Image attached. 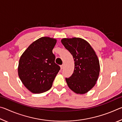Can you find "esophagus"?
<instances>
[{
    "label": "esophagus",
    "instance_id": "1",
    "mask_svg": "<svg viewBox=\"0 0 122 122\" xmlns=\"http://www.w3.org/2000/svg\"><path fill=\"white\" fill-rule=\"evenodd\" d=\"M64 65H61V66H60V67H61V69H63V68H64Z\"/></svg>",
    "mask_w": 122,
    "mask_h": 122
}]
</instances>
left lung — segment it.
Returning <instances> with one entry per match:
<instances>
[{"mask_svg":"<svg viewBox=\"0 0 122 122\" xmlns=\"http://www.w3.org/2000/svg\"><path fill=\"white\" fill-rule=\"evenodd\" d=\"M61 42L75 62L73 74L66 78V82L75 93L86 94L95 85L100 74V63L95 51L87 41L80 38H64Z\"/></svg>","mask_w":122,"mask_h":122,"instance_id":"1","label":"left lung"}]
</instances>
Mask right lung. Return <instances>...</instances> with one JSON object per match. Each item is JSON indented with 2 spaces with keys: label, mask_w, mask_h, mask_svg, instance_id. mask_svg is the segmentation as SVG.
<instances>
[{
  "label": "right lung",
  "mask_w": 122,
  "mask_h": 122,
  "mask_svg": "<svg viewBox=\"0 0 122 122\" xmlns=\"http://www.w3.org/2000/svg\"><path fill=\"white\" fill-rule=\"evenodd\" d=\"M56 43V39L42 37L30 44L20 57L18 75L32 93H42L50 89L60 69L55 63L52 52Z\"/></svg>",
  "instance_id": "right-lung-1"
}]
</instances>
